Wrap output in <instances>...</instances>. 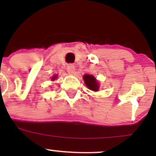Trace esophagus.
I'll return each instance as SVG.
<instances>
[{
	"mask_svg": "<svg viewBox=\"0 0 156 156\" xmlns=\"http://www.w3.org/2000/svg\"><path fill=\"white\" fill-rule=\"evenodd\" d=\"M75 67L73 64H69V65L67 66V72H68L69 74L72 75V74L74 73V72H75Z\"/></svg>",
	"mask_w": 156,
	"mask_h": 156,
	"instance_id": "obj_1",
	"label": "esophagus"
}]
</instances>
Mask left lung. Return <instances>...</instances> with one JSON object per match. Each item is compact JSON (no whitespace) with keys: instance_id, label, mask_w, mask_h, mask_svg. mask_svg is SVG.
I'll return each instance as SVG.
<instances>
[{"instance_id":"obj_1","label":"left lung","mask_w":156,"mask_h":156,"mask_svg":"<svg viewBox=\"0 0 156 156\" xmlns=\"http://www.w3.org/2000/svg\"><path fill=\"white\" fill-rule=\"evenodd\" d=\"M83 78H84V82H85L86 85H87V87L89 88L90 90L94 91L98 90L99 85L98 84H97V81H96V78H94L93 75H84Z\"/></svg>"}]
</instances>
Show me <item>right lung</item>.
I'll list each match as a JSON object with an SVG mask.
<instances>
[{"label": "right lung", "mask_w": 156, "mask_h": 156, "mask_svg": "<svg viewBox=\"0 0 156 156\" xmlns=\"http://www.w3.org/2000/svg\"><path fill=\"white\" fill-rule=\"evenodd\" d=\"M56 76H54V77H53V80H54L55 78H56Z\"/></svg>", "instance_id": "1"}]
</instances>
